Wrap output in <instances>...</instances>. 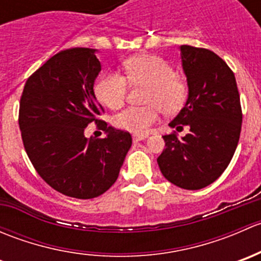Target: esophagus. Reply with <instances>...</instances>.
Instances as JSON below:
<instances>
[{
    "label": "esophagus",
    "mask_w": 261,
    "mask_h": 261,
    "mask_svg": "<svg viewBox=\"0 0 261 261\" xmlns=\"http://www.w3.org/2000/svg\"><path fill=\"white\" fill-rule=\"evenodd\" d=\"M146 138H147L146 134H134V135H133V140H134V141L145 140Z\"/></svg>",
    "instance_id": "obj_1"
}]
</instances>
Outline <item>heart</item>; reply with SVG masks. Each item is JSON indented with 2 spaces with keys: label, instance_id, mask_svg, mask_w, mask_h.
<instances>
[{
  "label": "heart",
  "instance_id": "b5f03b06",
  "mask_svg": "<svg viewBox=\"0 0 261 261\" xmlns=\"http://www.w3.org/2000/svg\"><path fill=\"white\" fill-rule=\"evenodd\" d=\"M126 79L118 72L105 73L94 86L97 99L110 109L123 103L127 92V79L133 84L146 86L144 101L146 106L126 107L112 118L115 127L134 134H145L158 121L160 110L165 114H175L184 106L187 87L175 77L172 65L155 55L130 58L122 64Z\"/></svg>",
  "mask_w": 261,
  "mask_h": 261
}]
</instances>
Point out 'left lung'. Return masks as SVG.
Returning <instances> with one entry per match:
<instances>
[{"instance_id":"obj_1","label":"left lung","mask_w":261,"mask_h":261,"mask_svg":"<svg viewBox=\"0 0 261 261\" xmlns=\"http://www.w3.org/2000/svg\"><path fill=\"white\" fill-rule=\"evenodd\" d=\"M188 98L169 123L177 131L164 135L165 149L158 158L160 172L183 189L204 188L227 168L241 133L243 112L235 75L225 60L208 49L180 46Z\"/></svg>"}]
</instances>
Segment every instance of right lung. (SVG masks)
<instances>
[{
	"label": "right lung",
	"instance_id": "1",
	"mask_svg": "<svg viewBox=\"0 0 261 261\" xmlns=\"http://www.w3.org/2000/svg\"><path fill=\"white\" fill-rule=\"evenodd\" d=\"M96 49L62 50L26 81L18 125L23 147L38 174L55 191L89 199L115 183L131 135L99 120L103 109L93 86L101 72ZM91 122L107 133L103 139L84 136Z\"/></svg>",
	"mask_w": 261,
	"mask_h": 261
}]
</instances>
